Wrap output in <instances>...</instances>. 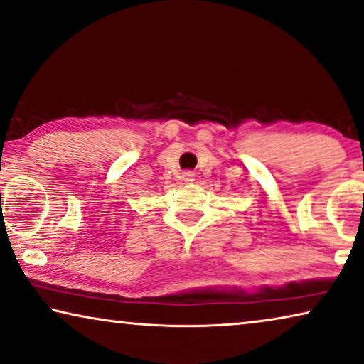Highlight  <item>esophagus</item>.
Masks as SVG:
<instances>
[{
  "instance_id": "34e87169",
  "label": "esophagus",
  "mask_w": 364,
  "mask_h": 364,
  "mask_svg": "<svg viewBox=\"0 0 364 364\" xmlns=\"http://www.w3.org/2000/svg\"><path fill=\"white\" fill-rule=\"evenodd\" d=\"M194 176H196L194 171H184V173H183V180L188 181V183H189V181H194Z\"/></svg>"
}]
</instances>
